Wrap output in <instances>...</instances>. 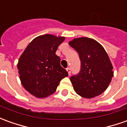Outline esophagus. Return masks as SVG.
<instances>
[{"label": "esophagus", "mask_w": 127, "mask_h": 127, "mask_svg": "<svg viewBox=\"0 0 127 127\" xmlns=\"http://www.w3.org/2000/svg\"><path fill=\"white\" fill-rule=\"evenodd\" d=\"M66 71L68 72V74H69V75H70V74H71V69H70L69 67L66 68Z\"/></svg>", "instance_id": "1"}]
</instances>
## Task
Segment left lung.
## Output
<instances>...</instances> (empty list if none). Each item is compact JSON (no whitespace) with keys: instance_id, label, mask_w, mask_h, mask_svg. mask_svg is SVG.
Here are the masks:
<instances>
[{"instance_id":"8db88e82","label":"left lung","mask_w":127,"mask_h":127,"mask_svg":"<svg viewBox=\"0 0 127 127\" xmlns=\"http://www.w3.org/2000/svg\"><path fill=\"white\" fill-rule=\"evenodd\" d=\"M69 45L78 53L80 71L70 78L73 89L80 96L91 98L105 91L113 76V66L102 45L86 37L73 39Z\"/></svg>"}]
</instances>
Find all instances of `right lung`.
I'll use <instances>...</instances> for the list:
<instances>
[{"instance_id": "obj_1", "label": "right lung", "mask_w": 127, "mask_h": 127, "mask_svg": "<svg viewBox=\"0 0 127 127\" xmlns=\"http://www.w3.org/2000/svg\"><path fill=\"white\" fill-rule=\"evenodd\" d=\"M65 38L45 34L34 38L18 60L17 67L23 87L31 94L43 98L54 94L68 72L56 54Z\"/></svg>"}]
</instances>
